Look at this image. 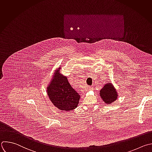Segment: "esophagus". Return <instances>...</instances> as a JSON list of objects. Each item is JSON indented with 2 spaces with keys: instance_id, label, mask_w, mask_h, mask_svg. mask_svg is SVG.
<instances>
[{
  "instance_id": "1",
  "label": "esophagus",
  "mask_w": 152,
  "mask_h": 152,
  "mask_svg": "<svg viewBox=\"0 0 152 152\" xmlns=\"http://www.w3.org/2000/svg\"><path fill=\"white\" fill-rule=\"evenodd\" d=\"M94 89V88L92 87V86H89L88 88V89L89 90V91H90V90H92Z\"/></svg>"
}]
</instances>
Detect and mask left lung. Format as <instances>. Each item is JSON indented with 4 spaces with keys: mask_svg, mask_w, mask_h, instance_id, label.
Here are the masks:
<instances>
[{
    "mask_svg": "<svg viewBox=\"0 0 152 152\" xmlns=\"http://www.w3.org/2000/svg\"><path fill=\"white\" fill-rule=\"evenodd\" d=\"M99 95L102 99L106 104H111L118 98V94L116 89L112 83H107L99 91Z\"/></svg>",
    "mask_w": 152,
    "mask_h": 152,
    "instance_id": "8db88e82",
    "label": "left lung"
}]
</instances>
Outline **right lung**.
I'll return each instance as SVG.
<instances>
[{"instance_id":"obj_1","label":"right lung","mask_w":152,"mask_h":152,"mask_svg":"<svg viewBox=\"0 0 152 152\" xmlns=\"http://www.w3.org/2000/svg\"><path fill=\"white\" fill-rule=\"evenodd\" d=\"M56 71L53 79L47 88L48 95L53 104L59 110H72L77 107L80 98L71 86L67 78Z\"/></svg>"}]
</instances>
